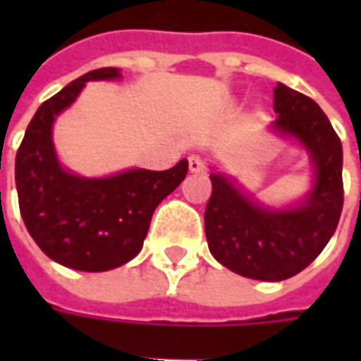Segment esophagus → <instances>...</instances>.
<instances>
[{
  "label": "esophagus",
  "instance_id": "obj_1",
  "mask_svg": "<svg viewBox=\"0 0 361 361\" xmlns=\"http://www.w3.org/2000/svg\"><path fill=\"white\" fill-rule=\"evenodd\" d=\"M189 172H193V173L207 172V162H204V158L197 157V154H191V157H189Z\"/></svg>",
  "mask_w": 361,
  "mask_h": 361
}]
</instances>
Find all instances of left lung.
<instances>
[{
    "instance_id": "left-lung-1",
    "label": "left lung",
    "mask_w": 361,
    "mask_h": 361,
    "mask_svg": "<svg viewBox=\"0 0 361 361\" xmlns=\"http://www.w3.org/2000/svg\"><path fill=\"white\" fill-rule=\"evenodd\" d=\"M272 129L307 149L315 181L305 201L292 209L255 203L222 173H211L212 193L204 209V232L214 259L230 271L279 282L302 272L325 250L341 220L342 145L315 100L279 82L272 92Z\"/></svg>"
}]
</instances>
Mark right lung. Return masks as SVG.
Listing matches in <instances>:
<instances>
[{
    "mask_svg": "<svg viewBox=\"0 0 361 361\" xmlns=\"http://www.w3.org/2000/svg\"><path fill=\"white\" fill-rule=\"evenodd\" d=\"M102 67L75 79L36 110L15 158L20 216L38 247L75 271L102 272L141 251L158 203L185 180L188 160L164 170H127L110 178H81L59 164L51 126L89 81L118 79Z\"/></svg>",
    "mask_w": 361,
    "mask_h": 361,
    "instance_id": "right-lung-1",
    "label": "right lung"
}]
</instances>
